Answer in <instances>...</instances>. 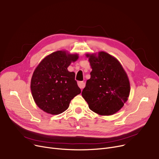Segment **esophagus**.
<instances>
[{
    "label": "esophagus",
    "mask_w": 159,
    "mask_h": 159,
    "mask_svg": "<svg viewBox=\"0 0 159 159\" xmlns=\"http://www.w3.org/2000/svg\"><path fill=\"white\" fill-rule=\"evenodd\" d=\"M78 86L80 89H83L85 87V82L83 81L78 82Z\"/></svg>",
    "instance_id": "34e87169"
}]
</instances>
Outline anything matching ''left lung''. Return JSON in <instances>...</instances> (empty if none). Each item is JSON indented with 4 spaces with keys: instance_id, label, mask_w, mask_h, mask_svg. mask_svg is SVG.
<instances>
[{
    "instance_id": "8db88e82",
    "label": "left lung",
    "mask_w": 159,
    "mask_h": 159,
    "mask_svg": "<svg viewBox=\"0 0 159 159\" xmlns=\"http://www.w3.org/2000/svg\"><path fill=\"white\" fill-rule=\"evenodd\" d=\"M92 71L82 96L93 112L101 116L116 113L127 101L130 83L120 61L105 52L86 54Z\"/></svg>"
}]
</instances>
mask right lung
<instances>
[{"label":"right lung","instance_id":"add662e5","mask_svg":"<svg viewBox=\"0 0 159 159\" xmlns=\"http://www.w3.org/2000/svg\"><path fill=\"white\" fill-rule=\"evenodd\" d=\"M79 58L77 54L58 51L48 55L34 70L30 84L32 95L37 106L52 115L64 112L80 89L75 74L68 66Z\"/></svg>","mask_w":159,"mask_h":159}]
</instances>
